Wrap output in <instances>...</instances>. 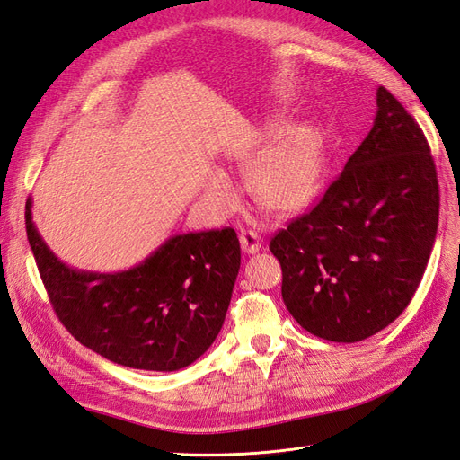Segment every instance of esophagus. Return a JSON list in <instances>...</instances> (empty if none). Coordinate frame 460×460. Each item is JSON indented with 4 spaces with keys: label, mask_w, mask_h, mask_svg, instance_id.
<instances>
[{
    "label": "esophagus",
    "mask_w": 460,
    "mask_h": 460,
    "mask_svg": "<svg viewBox=\"0 0 460 460\" xmlns=\"http://www.w3.org/2000/svg\"><path fill=\"white\" fill-rule=\"evenodd\" d=\"M240 245L245 253H257L262 245V240H261V235L253 230H242Z\"/></svg>",
    "instance_id": "1"
}]
</instances>
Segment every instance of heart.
Listing matches in <instances>:
<instances>
[{
	"label": "heart",
	"instance_id": "1",
	"mask_svg": "<svg viewBox=\"0 0 460 460\" xmlns=\"http://www.w3.org/2000/svg\"><path fill=\"white\" fill-rule=\"evenodd\" d=\"M267 140V134L257 132L234 155L245 163L253 161ZM320 180H323L320 132L311 124H297L276 137L253 163L249 171V190L269 211L296 213L316 198ZM211 196L225 205L232 201V190L225 180H215Z\"/></svg>",
	"mask_w": 460,
	"mask_h": 460
}]
</instances>
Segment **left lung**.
<instances>
[{"mask_svg":"<svg viewBox=\"0 0 460 460\" xmlns=\"http://www.w3.org/2000/svg\"><path fill=\"white\" fill-rule=\"evenodd\" d=\"M374 127L309 213L276 232L282 299L328 341L374 336L407 309L436 242L439 186L426 136L384 86Z\"/></svg>","mask_w":460,"mask_h":460,"instance_id":"8db88e82","label":"left lung"}]
</instances>
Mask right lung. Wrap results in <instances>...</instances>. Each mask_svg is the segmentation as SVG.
<instances>
[{"label": "right lung", "mask_w": 460, "mask_h": 460, "mask_svg": "<svg viewBox=\"0 0 460 460\" xmlns=\"http://www.w3.org/2000/svg\"><path fill=\"white\" fill-rule=\"evenodd\" d=\"M26 201V235L55 314L73 336L117 365L172 372L198 360L225 324L242 252L234 228L166 240L137 267L82 272L41 240Z\"/></svg>", "instance_id": "add662e5"}]
</instances>
